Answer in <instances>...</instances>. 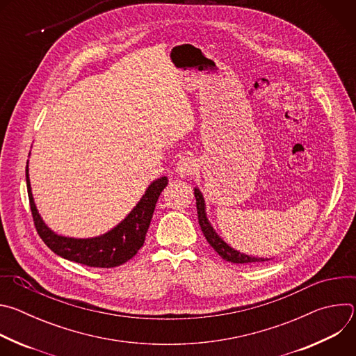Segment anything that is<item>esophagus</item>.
<instances>
[{"label": "esophagus", "instance_id": "esophagus-1", "mask_svg": "<svg viewBox=\"0 0 356 356\" xmlns=\"http://www.w3.org/2000/svg\"><path fill=\"white\" fill-rule=\"evenodd\" d=\"M197 163L193 156H183L177 165H176V172L180 177H188L195 172Z\"/></svg>", "mask_w": 356, "mask_h": 356}]
</instances>
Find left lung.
<instances>
[{
	"label": "left lung",
	"instance_id": "8db88e82",
	"mask_svg": "<svg viewBox=\"0 0 356 356\" xmlns=\"http://www.w3.org/2000/svg\"><path fill=\"white\" fill-rule=\"evenodd\" d=\"M194 195H195V204H197V214H198V224L201 227L202 234H204L207 242L216 249V252L218 255L232 264H255V262H266L269 259H264V258H255V257H249L245 255V253H241L235 249H232L229 245H227L214 231V228L211 227V224L207 220L206 216V202L204 198H202V194L198 188H194Z\"/></svg>",
	"mask_w": 356,
	"mask_h": 356
}]
</instances>
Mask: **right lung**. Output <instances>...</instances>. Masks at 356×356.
<instances>
[{
    "label": "right lung",
    "instance_id": "add662e5",
    "mask_svg": "<svg viewBox=\"0 0 356 356\" xmlns=\"http://www.w3.org/2000/svg\"><path fill=\"white\" fill-rule=\"evenodd\" d=\"M25 173L33 224L42 241L56 255L90 268H115L128 262L136 255L145 242L158 198L168 186V177L155 180L146 188L136 207L115 228L101 236L76 239L60 236L44 225L33 202L28 166Z\"/></svg>",
    "mask_w": 356,
    "mask_h": 356
}]
</instances>
